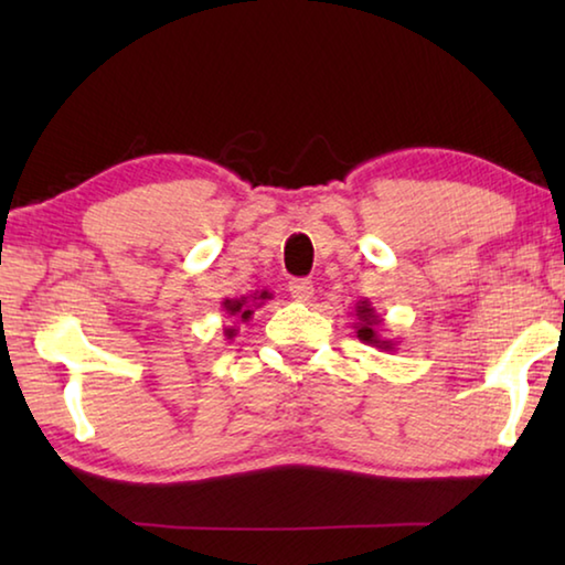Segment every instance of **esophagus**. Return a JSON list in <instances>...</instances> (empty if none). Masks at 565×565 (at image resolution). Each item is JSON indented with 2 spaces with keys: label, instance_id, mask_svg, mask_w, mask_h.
<instances>
[{
  "label": "esophagus",
  "instance_id": "1",
  "mask_svg": "<svg viewBox=\"0 0 565 565\" xmlns=\"http://www.w3.org/2000/svg\"><path fill=\"white\" fill-rule=\"evenodd\" d=\"M289 291L296 301H309L313 296V286H311V281L294 279V281H289Z\"/></svg>",
  "mask_w": 565,
  "mask_h": 565
}]
</instances>
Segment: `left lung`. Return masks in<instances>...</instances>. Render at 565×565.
Listing matches in <instances>:
<instances>
[{"label":"left lung","instance_id":"left-lung-1","mask_svg":"<svg viewBox=\"0 0 565 565\" xmlns=\"http://www.w3.org/2000/svg\"><path fill=\"white\" fill-rule=\"evenodd\" d=\"M353 317H356V321H353V329H356L359 341L369 343V347H374L379 351H396L398 341L381 337V327H384V319L379 317L376 309L371 306L369 299H363V301L353 306Z\"/></svg>","mask_w":565,"mask_h":565}]
</instances>
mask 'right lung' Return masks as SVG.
Returning <instances> with one entry per match:
<instances>
[{
  "mask_svg": "<svg viewBox=\"0 0 565 565\" xmlns=\"http://www.w3.org/2000/svg\"><path fill=\"white\" fill-rule=\"evenodd\" d=\"M269 299H271V291L262 289V291H254V294H248V296H238V299H224L222 301V311H224L226 319L248 321V319L254 317V309H259V306L264 301H269ZM236 331H238L236 327H226L224 329V337L232 341L236 337Z\"/></svg>",
  "mask_w": 565,
  "mask_h": 565,
  "instance_id": "obj_1",
  "label": "right lung"
}]
</instances>
